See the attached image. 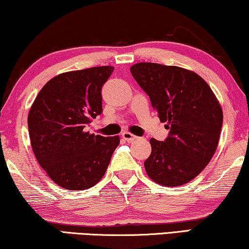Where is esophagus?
<instances>
[{"label":"esophagus","mask_w":249,"mask_h":249,"mask_svg":"<svg viewBox=\"0 0 249 249\" xmlns=\"http://www.w3.org/2000/svg\"><path fill=\"white\" fill-rule=\"evenodd\" d=\"M121 136H122V138H124V140H127V142H133V140H136L137 138H138V137L132 135V133H130L129 131H124L121 133Z\"/></svg>","instance_id":"esophagus-1"}]
</instances>
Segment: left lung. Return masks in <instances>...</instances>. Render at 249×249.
Here are the masks:
<instances>
[{
  "mask_svg": "<svg viewBox=\"0 0 249 249\" xmlns=\"http://www.w3.org/2000/svg\"><path fill=\"white\" fill-rule=\"evenodd\" d=\"M130 71L169 130L164 142L150 139L146 173L169 187L192 181L217 150L223 120L218 99L202 77L185 68L138 63Z\"/></svg>",
  "mask_w": 249,
  "mask_h": 249,
  "instance_id": "1",
  "label": "left lung"
}]
</instances>
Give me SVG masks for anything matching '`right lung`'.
<instances>
[{
	"label": "right lung",
	"mask_w": 249,
	"mask_h": 249,
	"mask_svg": "<svg viewBox=\"0 0 249 249\" xmlns=\"http://www.w3.org/2000/svg\"><path fill=\"white\" fill-rule=\"evenodd\" d=\"M114 70L100 66L59 74L45 84L28 114L29 137L38 163L57 185L94 186L109 166L119 136L85 132L102 113L101 89Z\"/></svg>",
	"instance_id": "add662e5"
}]
</instances>
